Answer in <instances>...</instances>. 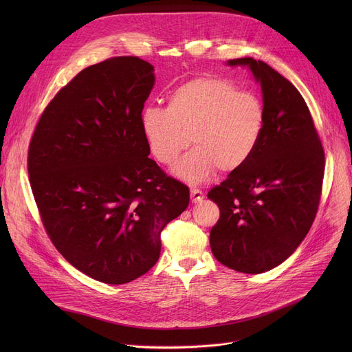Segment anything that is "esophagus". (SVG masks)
Wrapping results in <instances>:
<instances>
[{
	"mask_svg": "<svg viewBox=\"0 0 352 352\" xmlns=\"http://www.w3.org/2000/svg\"><path fill=\"white\" fill-rule=\"evenodd\" d=\"M204 199V194H202V191L197 190V188H191V201L192 202H199Z\"/></svg>",
	"mask_w": 352,
	"mask_h": 352,
	"instance_id": "obj_1",
	"label": "esophagus"
}]
</instances>
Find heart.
Here are the masks:
<instances>
[{
	"mask_svg": "<svg viewBox=\"0 0 352 352\" xmlns=\"http://www.w3.org/2000/svg\"><path fill=\"white\" fill-rule=\"evenodd\" d=\"M141 128L151 154L164 165L177 160L191 137L194 148L173 173L197 186L217 170L231 174L251 161L264 137L265 109L255 94L227 80L195 78L171 92L166 108H144Z\"/></svg>",
	"mask_w": 352,
	"mask_h": 352,
	"instance_id": "b5f03b06",
	"label": "heart"
}]
</instances>
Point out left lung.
Masks as SVG:
<instances>
[{
	"label": "left lung",
	"instance_id": "1",
	"mask_svg": "<svg viewBox=\"0 0 352 352\" xmlns=\"http://www.w3.org/2000/svg\"><path fill=\"white\" fill-rule=\"evenodd\" d=\"M260 82L265 109L263 141L251 161L208 192L219 208L211 251L226 267L261 274L298 248L317 215L324 150L309 109L280 72L254 58H236Z\"/></svg>",
	"mask_w": 352,
	"mask_h": 352
}]
</instances>
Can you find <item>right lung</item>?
<instances>
[{
	"label": "right lung",
	"instance_id": "1",
	"mask_svg": "<svg viewBox=\"0 0 352 352\" xmlns=\"http://www.w3.org/2000/svg\"><path fill=\"white\" fill-rule=\"evenodd\" d=\"M154 67L116 57L87 67L47 105L30 150L31 190L52 244L82 274L126 284L160 258L161 231L190 190L166 177L142 134Z\"/></svg>",
	"mask_w": 352,
	"mask_h": 352
}]
</instances>
